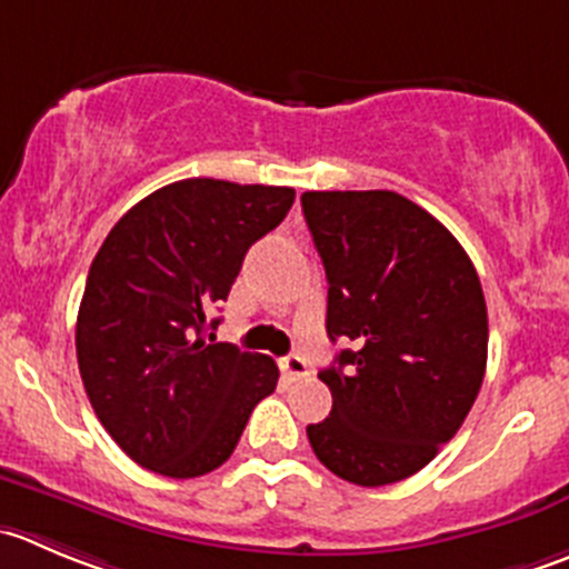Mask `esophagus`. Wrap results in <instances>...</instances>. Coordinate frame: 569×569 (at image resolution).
<instances>
[{"label": "esophagus", "mask_w": 569, "mask_h": 569, "mask_svg": "<svg viewBox=\"0 0 569 569\" xmlns=\"http://www.w3.org/2000/svg\"><path fill=\"white\" fill-rule=\"evenodd\" d=\"M280 372H283V378L289 380V383H295V380H302L308 375V363L302 361L300 356H286L283 361H280Z\"/></svg>", "instance_id": "esophagus-1"}]
</instances>
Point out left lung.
Returning a JSON list of instances; mask_svg holds the SVG:
<instances>
[{"mask_svg": "<svg viewBox=\"0 0 569 569\" xmlns=\"http://www.w3.org/2000/svg\"><path fill=\"white\" fill-rule=\"evenodd\" d=\"M302 213L328 274L330 341L319 378L330 417L308 442L333 476L386 487L456 437L487 372V300L465 247L395 191H306Z\"/></svg>", "mask_w": 569, "mask_h": 569, "instance_id": "8db88e82", "label": "left lung"}]
</instances>
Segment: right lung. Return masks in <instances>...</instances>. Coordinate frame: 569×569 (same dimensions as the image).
Returning <instances> with one entry per match:
<instances>
[{
	"label": "right lung",
	"mask_w": 569,
	"mask_h": 569,
	"mask_svg": "<svg viewBox=\"0 0 569 569\" xmlns=\"http://www.w3.org/2000/svg\"><path fill=\"white\" fill-rule=\"evenodd\" d=\"M295 202L286 186L189 178L132 206L99 247L77 313V363L104 431L136 465L167 478L217 470L278 363L208 345L247 250Z\"/></svg>",
	"instance_id": "right-lung-1"
}]
</instances>
